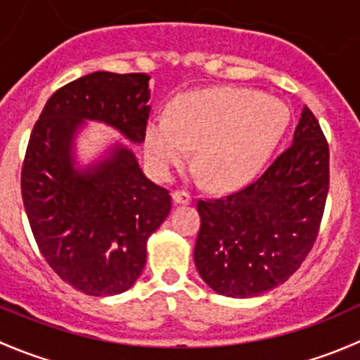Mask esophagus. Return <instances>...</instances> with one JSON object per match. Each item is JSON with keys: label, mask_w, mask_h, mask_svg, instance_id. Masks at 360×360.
Here are the masks:
<instances>
[{"label": "esophagus", "mask_w": 360, "mask_h": 360, "mask_svg": "<svg viewBox=\"0 0 360 360\" xmlns=\"http://www.w3.org/2000/svg\"><path fill=\"white\" fill-rule=\"evenodd\" d=\"M172 198L176 203H191V200H193V195L186 190H176L172 193Z\"/></svg>", "instance_id": "esophagus-1"}]
</instances>
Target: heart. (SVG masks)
<instances>
[{
  "label": "heart",
  "instance_id": "heart-1",
  "mask_svg": "<svg viewBox=\"0 0 360 360\" xmlns=\"http://www.w3.org/2000/svg\"><path fill=\"white\" fill-rule=\"evenodd\" d=\"M289 111L256 90L217 86L183 94L169 116H155L144 132L146 158L160 176L190 160L214 190L244 186L261 170L284 136Z\"/></svg>",
  "mask_w": 360,
  "mask_h": 360
}]
</instances>
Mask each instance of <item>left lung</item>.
Listing matches in <instances>:
<instances>
[{
    "mask_svg": "<svg viewBox=\"0 0 360 360\" xmlns=\"http://www.w3.org/2000/svg\"><path fill=\"white\" fill-rule=\"evenodd\" d=\"M329 190V146L303 108L294 143L248 186L198 198L195 264L223 296L249 297L284 284L314 248Z\"/></svg>",
    "mask_w": 360,
    "mask_h": 360,
    "instance_id": "8db88e82",
    "label": "left lung"
}]
</instances>
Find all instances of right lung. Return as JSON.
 <instances>
[{"instance_id":"add662e5","label":"right lung","mask_w":360,"mask_h":360,"mask_svg":"<svg viewBox=\"0 0 360 360\" xmlns=\"http://www.w3.org/2000/svg\"><path fill=\"white\" fill-rule=\"evenodd\" d=\"M148 82L144 72L97 71L60 86L25 150L20 190L39 252L64 282L89 296L120 294L137 281L148 237L169 216L172 198L122 146L79 174L69 155L72 134L82 120H99L143 143Z\"/></svg>"}]
</instances>
